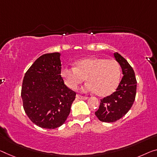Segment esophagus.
<instances>
[{
  "mask_svg": "<svg viewBox=\"0 0 157 157\" xmlns=\"http://www.w3.org/2000/svg\"><path fill=\"white\" fill-rule=\"evenodd\" d=\"M76 98L80 99V100H86L88 99V97H84V96H81L80 95H76Z\"/></svg>",
  "mask_w": 157,
  "mask_h": 157,
  "instance_id": "34e87169",
  "label": "esophagus"
}]
</instances>
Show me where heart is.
Returning a JSON list of instances; mask_svg holds the SVG:
<instances>
[{
  "label": "heart",
  "mask_w": 157,
  "mask_h": 157,
  "mask_svg": "<svg viewBox=\"0 0 157 157\" xmlns=\"http://www.w3.org/2000/svg\"><path fill=\"white\" fill-rule=\"evenodd\" d=\"M61 76L68 88L75 90L85 81L88 82L83 87L86 91H95L100 97L109 95L119 86L121 69L113 59L101 57H88L74 62V68L64 67Z\"/></svg>",
  "instance_id": "obj_1"
}]
</instances>
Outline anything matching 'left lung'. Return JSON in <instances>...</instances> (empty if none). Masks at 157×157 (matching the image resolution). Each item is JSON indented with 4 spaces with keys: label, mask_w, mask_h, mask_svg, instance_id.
I'll return each mask as SVG.
<instances>
[{
    "label": "left lung",
    "mask_w": 157,
    "mask_h": 157,
    "mask_svg": "<svg viewBox=\"0 0 157 157\" xmlns=\"http://www.w3.org/2000/svg\"><path fill=\"white\" fill-rule=\"evenodd\" d=\"M114 57L121 67L124 76L115 92L101 99L95 115L102 122H115L124 117L131 108L136 95L137 81L133 69L118 52H114Z\"/></svg>",
    "instance_id": "left-lung-1"
}]
</instances>
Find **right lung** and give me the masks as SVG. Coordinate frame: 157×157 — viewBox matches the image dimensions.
Segmentation results:
<instances>
[{
  "mask_svg": "<svg viewBox=\"0 0 157 157\" xmlns=\"http://www.w3.org/2000/svg\"><path fill=\"white\" fill-rule=\"evenodd\" d=\"M60 53L41 55L26 72L21 96L25 112L33 124L55 129L67 120L76 93L61 76Z\"/></svg>",
  "mask_w": 157,
  "mask_h": 157,
  "instance_id": "right-lung-1",
  "label": "right lung"
}]
</instances>
